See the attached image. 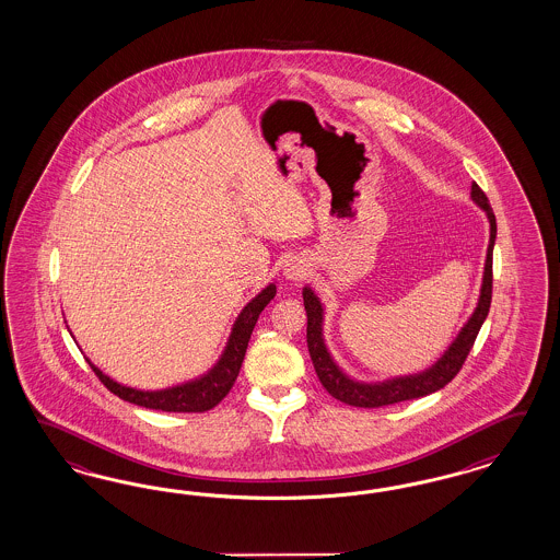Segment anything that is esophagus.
<instances>
[{
  "mask_svg": "<svg viewBox=\"0 0 560 560\" xmlns=\"http://www.w3.org/2000/svg\"><path fill=\"white\" fill-rule=\"evenodd\" d=\"M305 271L307 269H305L304 260H300V258H291L283 267V275L289 281H300L302 277H305Z\"/></svg>",
  "mask_w": 560,
  "mask_h": 560,
  "instance_id": "1",
  "label": "esophagus"
}]
</instances>
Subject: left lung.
I'll return each instance as SVG.
<instances>
[{
    "label": "left lung",
    "mask_w": 560,
    "mask_h": 560,
    "mask_svg": "<svg viewBox=\"0 0 560 560\" xmlns=\"http://www.w3.org/2000/svg\"><path fill=\"white\" fill-rule=\"evenodd\" d=\"M470 197L487 213V220L491 223V237H489V248H487L478 304H476L472 316L459 328L456 339L452 340V345L443 351V355L423 372L396 375V377H388L382 382H359L355 377H351L335 361V357L330 355L326 340H324L323 302L314 293V289L305 285L302 295H304L305 314H307V351L312 357L314 370L318 373L324 388L330 396H335L337 400L345 405H351V407H388V405L421 398L427 394L441 390L445 384H450L456 377L462 363L466 361V357L475 345L480 326L489 316L492 295V248H494V237H497V221H494V213H492L487 195L476 183L470 190Z\"/></svg>",
    "instance_id": "obj_1"
}]
</instances>
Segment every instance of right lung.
Returning a JSON list of instances; mask_svg holds the SVG:
<instances>
[{
	"mask_svg": "<svg viewBox=\"0 0 560 560\" xmlns=\"http://www.w3.org/2000/svg\"><path fill=\"white\" fill-rule=\"evenodd\" d=\"M275 295H277V288H275V283H269L248 304L244 305L242 312L237 314L230 339L225 342L215 365L203 375L183 382V384L162 388V390H139V388H131V386L115 382L113 377L102 373V370H98L90 359L88 361L108 390L117 394L127 402H133L137 407L153 408V410H164V412H205L209 408L218 407L223 400V396L232 390L244 355H246L248 340L255 330L256 320H258L260 312L265 310V305L269 304Z\"/></svg>",
	"mask_w": 560,
	"mask_h": 560,
	"instance_id": "obj_1",
	"label": "right lung"
}]
</instances>
